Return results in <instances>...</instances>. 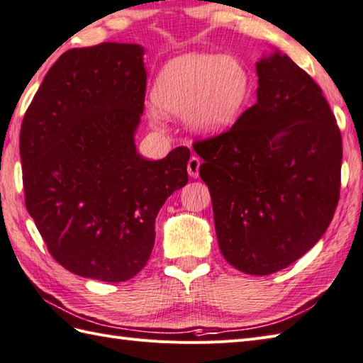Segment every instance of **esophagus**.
I'll list each match as a JSON object with an SVG mask.
<instances>
[{
  "mask_svg": "<svg viewBox=\"0 0 363 363\" xmlns=\"http://www.w3.org/2000/svg\"><path fill=\"white\" fill-rule=\"evenodd\" d=\"M199 165H201V160L198 157H190L189 164H187V172L191 177H198L199 176Z\"/></svg>",
  "mask_w": 363,
  "mask_h": 363,
  "instance_id": "esophagus-1",
  "label": "esophagus"
}]
</instances>
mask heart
Here are the masks:
<instances>
[{"mask_svg": "<svg viewBox=\"0 0 363 363\" xmlns=\"http://www.w3.org/2000/svg\"><path fill=\"white\" fill-rule=\"evenodd\" d=\"M251 89L240 60L213 52L179 54L162 67L148 109L150 121L162 126L167 115H186L199 133H220L240 115Z\"/></svg>", "mask_w": 363, "mask_h": 363, "instance_id": "1", "label": "heart"}]
</instances>
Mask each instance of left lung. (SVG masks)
I'll return each mask as SVG.
<instances>
[{"mask_svg": "<svg viewBox=\"0 0 363 363\" xmlns=\"http://www.w3.org/2000/svg\"><path fill=\"white\" fill-rule=\"evenodd\" d=\"M257 103L196 140L220 251L246 274L291 265L317 243L340 198L342 134L323 90L285 54L256 65Z\"/></svg>", "mask_w": 363, "mask_h": 363, "instance_id": "1", "label": "left lung"}]
</instances>
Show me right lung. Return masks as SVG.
Returning a JSON list of instances; mask_svg holds the SVG:
<instances>
[{
  "label": "right lung",
  "instance_id": "1",
  "mask_svg": "<svg viewBox=\"0 0 363 363\" xmlns=\"http://www.w3.org/2000/svg\"><path fill=\"white\" fill-rule=\"evenodd\" d=\"M145 91L140 45L74 48L50 68L23 118L26 209L54 260L78 276L134 277L151 256L160 207L189 182L187 146L160 160L135 150Z\"/></svg>",
  "mask_w": 363,
  "mask_h": 363
}]
</instances>
